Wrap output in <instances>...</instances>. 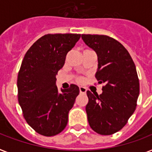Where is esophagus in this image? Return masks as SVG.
Segmentation results:
<instances>
[{
    "label": "esophagus",
    "mask_w": 152,
    "mask_h": 152,
    "mask_svg": "<svg viewBox=\"0 0 152 152\" xmlns=\"http://www.w3.org/2000/svg\"><path fill=\"white\" fill-rule=\"evenodd\" d=\"M80 92L81 94H86V92H87V89L83 87H80Z\"/></svg>",
    "instance_id": "1"
}]
</instances>
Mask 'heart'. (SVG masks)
<instances>
[{
	"label": "heart",
	"mask_w": 152,
	"mask_h": 152,
	"mask_svg": "<svg viewBox=\"0 0 152 152\" xmlns=\"http://www.w3.org/2000/svg\"><path fill=\"white\" fill-rule=\"evenodd\" d=\"M77 82L83 83V77H78V78H77Z\"/></svg>",
	"instance_id": "obj_1"
}]
</instances>
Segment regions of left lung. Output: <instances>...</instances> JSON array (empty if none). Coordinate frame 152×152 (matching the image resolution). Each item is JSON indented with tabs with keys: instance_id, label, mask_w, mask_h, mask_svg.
Here are the masks:
<instances>
[{
	"instance_id": "8db88e82",
	"label": "left lung",
	"mask_w": 152,
	"mask_h": 152,
	"mask_svg": "<svg viewBox=\"0 0 152 152\" xmlns=\"http://www.w3.org/2000/svg\"><path fill=\"white\" fill-rule=\"evenodd\" d=\"M82 39L97 55L95 77L104 83L102 94L87 91L86 112L90 126L101 135L120 130L136 109L140 83L136 66L127 50L105 35L82 34Z\"/></svg>"
}]
</instances>
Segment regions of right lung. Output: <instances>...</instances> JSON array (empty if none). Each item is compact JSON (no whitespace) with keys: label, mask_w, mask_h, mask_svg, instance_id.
<instances>
[{"label":"right lung","mask_w":152,"mask_h":152,"mask_svg":"<svg viewBox=\"0 0 152 152\" xmlns=\"http://www.w3.org/2000/svg\"><path fill=\"white\" fill-rule=\"evenodd\" d=\"M80 34H46L27 50L18 72V100L23 116L37 133L51 137L61 133L68 123L69 112L80 93L76 85L61 90L56 75Z\"/></svg>","instance_id":"add662e5"}]
</instances>
